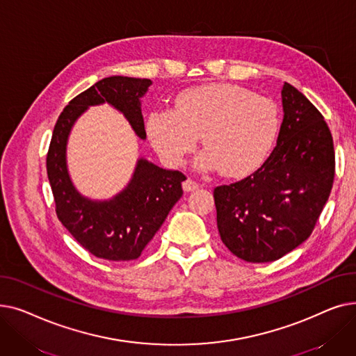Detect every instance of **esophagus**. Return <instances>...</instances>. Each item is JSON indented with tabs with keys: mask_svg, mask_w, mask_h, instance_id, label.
Listing matches in <instances>:
<instances>
[{
	"mask_svg": "<svg viewBox=\"0 0 356 356\" xmlns=\"http://www.w3.org/2000/svg\"><path fill=\"white\" fill-rule=\"evenodd\" d=\"M181 188H183L184 192H193V191H196L199 188V184L195 180H192V179H186L181 183Z\"/></svg>",
	"mask_w": 356,
	"mask_h": 356,
	"instance_id": "1",
	"label": "esophagus"
}]
</instances>
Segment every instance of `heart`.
I'll return each mask as SVG.
<instances>
[{
    "label": "heart",
    "instance_id": "obj_1",
    "mask_svg": "<svg viewBox=\"0 0 356 356\" xmlns=\"http://www.w3.org/2000/svg\"><path fill=\"white\" fill-rule=\"evenodd\" d=\"M280 128L278 109L264 97L231 83H207L177 93L172 109L148 115L147 134L159 156L180 165L197 144L199 164L227 177H245L270 154Z\"/></svg>",
    "mask_w": 356,
    "mask_h": 356
}]
</instances>
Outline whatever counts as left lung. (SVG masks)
<instances>
[{
	"label": "left lung",
	"instance_id": "1",
	"mask_svg": "<svg viewBox=\"0 0 356 356\" xmlns=\"http://www.w3.org/2000/svg\"><path fill=\"white\" fill-rule=\"evenodd\" d=\"M277 145L257 172L213 191L220 239L238 258L270 263L310 236L334 177L330 129L290 83L282 89Z\"/></svg>",
	"mask_w": 356,
	"mask_h": 356
}]
</instances>
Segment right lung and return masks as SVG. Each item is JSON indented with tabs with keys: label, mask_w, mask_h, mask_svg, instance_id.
<instances>
[{
	"label": "right lung",
	"mask_w": 356,
	"mask_h": 356,
	"mask_svg": "<svg viewBox=\"0 0 356 356\" xmlns=\"http://www.w3.org/2000/svg\"><path fill=\"white\" fill-rule=\"evenodd\" d=\"M149 79L109 76L73 98L54 125L47 153V177L62 225L92 255L129 261L141 255L181 197L186 176L164 170L143 157L125 188L108 200H93L78 192L67 170L66 148L72 127L89 106L109 104L145 140L141 98Z\"/></svg>",
	"instance_id": "1"
}]
</instances>
